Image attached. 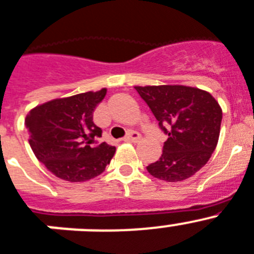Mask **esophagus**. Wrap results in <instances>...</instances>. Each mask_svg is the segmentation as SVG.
<instances>
[{"label":"esophagus","instance_id":"esophagus-1","mask_svg":"<svg viewBox=\"0 0 254 254\" xmlns=\"http://www.w3.org/2000/svg\"><path fill=\"white\" fill-rule=\"evenodd\" d=\"M140 139V134L135 130H129L127 134L124 137L125 142H138Z\"/></svg>","mask_w":254,"mask_h":254}]
</instances>
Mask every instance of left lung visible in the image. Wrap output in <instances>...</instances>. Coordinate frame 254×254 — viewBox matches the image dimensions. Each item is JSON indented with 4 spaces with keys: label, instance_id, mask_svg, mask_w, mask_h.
Here are the masks:
<instances>
[{
    "label": "left lung",
    "instance_id": "8db88e82",
    "mask_svg": "<svg viewBox=\"0 0 254 254\" xmlns=\"http://www.w3.org/2000/svg\"><path fill=\"white\" fill-rule=\"evenodd\" d=\"M167 134L163 155L147 167L167 182L187 180L208 163L218 143L222 110L205 90L183 85L135 86Z\"/></svg>",
    "mask_w": 254,
    "mask_h": 254
}]
</instances>
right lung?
Instances as JSON below:
<instances>
[{"label": "right lung", "instance_id": "add662e5", "mask_svg": "<svg viewBox=\"0 0 254 254\" xmlns=\"http://www.w3.org/2000/svg\"><path fill=\"white\" fill-rule=\"evenodd\" d=\"M107 89L61 98L37 106L25 117L29 146L40 163L61 180L84 182L103 173L114 146L98 143L102 129L93 112Z\"/></svg>", "mask_w": 254, "mask_h": 254}]
</instances>
